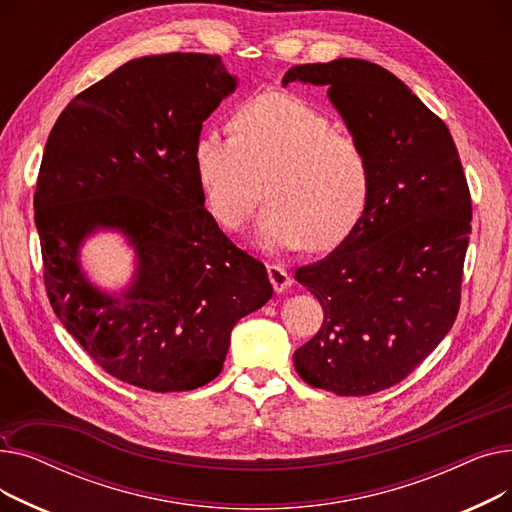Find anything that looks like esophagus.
I'll return each instance as SVG.
<instances>
[{
  "label": "esophagus",
  "instance_id": "esophagus-1",
  "mask_svg": "<svg viewBox=\"0 0 512 512\" xmlns=\"http://www.w3.org/2000/svg\"><path fill=\"white\" fill-rule=\"evenodd\" d=\"M267 276H270V282H272L276 292H284L292 284L288 272L284 270L282 265H274V263L267 265Z\"/></svg>",
  "mask_w": 512,
  "mask_h": 512
}]
</instances>
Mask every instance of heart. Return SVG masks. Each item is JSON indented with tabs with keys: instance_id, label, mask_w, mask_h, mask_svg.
Here are the masks:
<instances>
[{
	"instance_id": "b5f03b06",
	"label": "heart",
	"mask_w": 512,
	"mask_h": 512,
	"mask_svg": "<svg viewBox=\"0 0 512 512\" xmlns=\"http://www.w3.org/2000/svg\"><path fill=\"white\" fill-rule=\"evenodd\" d=\"M234 134L203 128L193 145V170L215 222L238 230L263 199L257 240L272 251H326L361 220L367 159L355 139L305 101L265 93L242 103Z\"/></svg>"
}]
</instances>
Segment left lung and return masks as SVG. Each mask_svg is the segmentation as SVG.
Wrapping results in <instances>:
<instances>
[{
	"label": "left lung",
	"instance_id": "8db88e82",
	"mask_svg": "<svg viewBox=\"0 0 512 512\" xmlns=\"http://www.w3.org/2000/svg\"><path fill=\"white\" fill-rule=\"evenodd\" d=\"M294 80L328 89L369 170L357 226L328 257L294 272L324 309L294 367L313 388L367 396L405 380L454 324L469 186L446 124L392 72L340 58L292 66L282 85Z\"/></svg>",
	"mask_w": 512,
	"mask_h": 512
}]
</instances>
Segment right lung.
I'll list each match as a JSON object with an SVG mask.
<instances>
[{
	"mask_svg": "<svg viewBox=\"0 0 512 512\" xmlns=\"http://www.w3.org/2000/svg\"><path fill=\"white\" fill-rule=\"evenodd\" d=\"M238 87L220 56L130 60L76 95L45 145L35 224L45 288L64 328L114 378L151 392L218 378L236 321L274 288L205 209L191 151ZM116 231L135 255L120 291L86 276L84 242Z\"/></svg>",
	"mask_w": 512,
	"mask_h": 512,
	"instance_id": "right-lung-1",
	"label": "right lung"
}]
</instances>
